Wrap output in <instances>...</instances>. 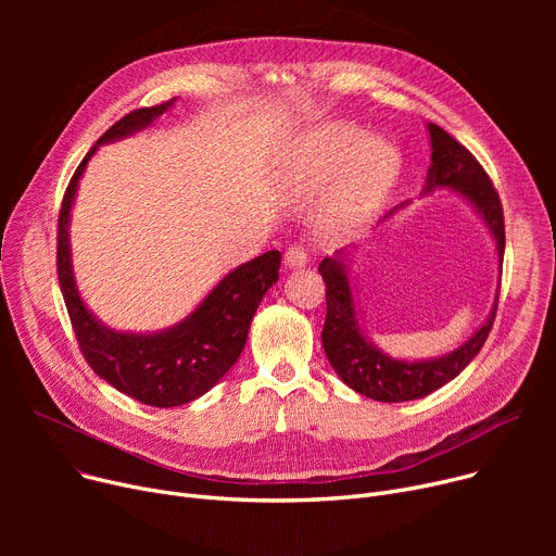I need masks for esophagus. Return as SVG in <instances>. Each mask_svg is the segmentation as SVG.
Masks as SVG:
<instances>
[{
	"instance_id": "34e87169",
	"label": "esophagus",
	"mask_w": 556,
	"mask_h": 556,
	"mask_svg": "<svg viewBox=\"0 0 556 556\" xmlns=\"http://www.w3.org/2000/svg\"><path fill=\"white\" fill-rule=\"evenodd\" d=\"M283 261H286L288 268L306 266V263H308V252H306V248H304L302 243H293V245H290V248L286 250Z\"/></svg>"
}]
</instances>
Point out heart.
I'll return each mask as SVG.
<instances>
[{
  "label": "heart",
  "mask_w": 556,
  "mask_h": 556,
  "mask_svg": "<svg viewBox=\"0 0 556 556\" xmlns=\"http://www.w3.org/2000/svg\"><path fill=\"white\" fill-rule=\"evenodd\" d=\"M401 157L392 146L369 141L352 126L313 135L298 157V178L308 191L337 182L325 207V227L344 233L361 227L386 200L399 178Z\"/></svg>",
  "instance_id": "obj_1"
}]
</instances>
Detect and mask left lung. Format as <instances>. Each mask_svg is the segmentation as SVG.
I'll return each mask as SVG.
<instances>
[{
	"mask_svg": "<svg viewBox=\"0 0 556 556\" xmlns=\"http://www.w3.org/2000/svg\"><path fill=\"white\" fill-rule=\"evenodd\" d=\"M428 132L432 143V164L428 168L426 191H432L437 187H451L457 189L464 198H469L473 202V207L484 218V223L489 225L495 239V248H498V258L503 263L505 216L498 191L493 189L491 178L482 168V164L473 157L469 149H464L455 137H451L437 124H428ZM317 270L327 283V319L323 329L325 354L331 367L338 371V376L349 388L374 401H413L428 396L430 392L440 390L442 386L453 381V378L478 356L493 327L495 311H498L501 286L486 323L459 349H455V352L437 361H394L378 352L361 331L352 283H349L346 277V263L340 256H327L319 263Z\"/></svg>",
	"mask_w": 556,
	"mask_h": 556,
	"instance_id": "8db88e82",
	"label": "left lung"
}]
</instances>
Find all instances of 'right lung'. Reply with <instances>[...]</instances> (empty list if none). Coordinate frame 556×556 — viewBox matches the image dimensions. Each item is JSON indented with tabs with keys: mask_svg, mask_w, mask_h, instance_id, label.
Instances as JSON below:
<instances>
[{
	"mask_svg": "<svg viewBox=\"0 0 556 556\" xmlns=\"http://www.w3.org/2000/svg\"><path fill=\"white\" fill-rule=\"evenodd\" d=\"M173 101L175 99L128 112L101 135L97 146L122 139L153 124ZM97 146H92L74 170L63 195L61 216H58V281H61L78 346L87 365L103 381L135 401L153 407L189 403L210 392L225 371L239 361L252 315L266 290L279 279L281 254L270 250L231 270L187 319L168 331L137 336L105 329L85 308L78 295L67 239L74 193L87 162L97 153Z\"/></svg>",
	"mask_w": 556,
	"mask_h": 556,
	"instance_id": "1",
	"label": "right lung"
}]
</instances>
